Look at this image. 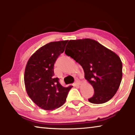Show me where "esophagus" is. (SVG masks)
Returning <instances> with one entry per match:
<instances>
[{
  "label": "esophagus",
  "mask_w": 135,
  "mask_h": 135,
  "mask_svg": "<svg viewBox=\"0 0 135 135\" xmlns=\"http://www.w3.org/2000/svg\"><path fill=\"white\" fill-rule=\"evenodd\" d=\"M80 81L78 80H77L75 82L74 84V86H79V85H80Z\"/></svg>",
  "instance_id": "esophagus-1"
}]
</instances>
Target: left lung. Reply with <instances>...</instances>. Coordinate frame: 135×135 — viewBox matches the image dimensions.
<instances>
[{
	"instance_id": "8db88e82",
	"label": "left lung",
	"mask_w": 135,
	"mask_h": 135,
	"mask_svg": "<svg viewBox=\"0 0 135 135\" xmlns=\"http://www.w3.org/2000/svg\"><path fill=\"white\" fill-rule=\"evenodd\" d=\"M65 53L82 66L93 87L90 103L102 104L114 97L122 78V63L116 53L90 38L69 40Z\"/></svg>"
}]
</instances>
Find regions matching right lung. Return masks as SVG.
Segmentation results:
<instances>
[{"label": "right lung", "instance_id": "1", "mask_svg": "<svg viewBox=\"0 0 135 135\" xmlns=\"http://www.w3.org/2000/svg\"><path fill=\"white\" fill-rule=\"evenodd\" d=\"M68 40L53 42L37 50L26 66L25 84L33 102L44 110H53L65 103L73 86L64 87L54 77V64L63 53Z\"/></svg>", "mask_w": 135, "mask_h": 135}]
</instances>
